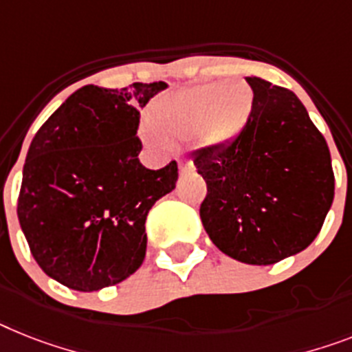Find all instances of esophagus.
I'll list each match as a JSON object with an SVG mask.
<instances>
[{"mask_svg": "<svg viewBox=\"0 0 352 352\" xmlns=\"http://www.w3.org/2000/svg\"><path fill=\"white\" fill-rule=\"evenodd\" d=\"M178 167H179V173H182V174L194 170V164H192V162H188V160H179Z\"/></svg>", "mask_w": 352, "mask_h": 352, "instance_id": "esophagus-1", "label": "esophagus"}]
</instances>
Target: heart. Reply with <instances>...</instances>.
I'll return each mask as SVG.
<instances>
[{
    "label": "heart",
    "mask_w": 352,
    "mask_h": 352,
    "mask_svg": "<svg viewBox=\"0 0 352 352\" xmlns=\"http://www.w3.org/2000/svg\"><path fill=\"white\" fill-rule=\"evenodd\" d=\"M255 106V93L246 80L205 82L167 93L151 104L144 136L155 147L185 140L196 133L205 147H225L246 129Z\"/></svg>",
    "instance_id": "heart-1"
}]
</instances>
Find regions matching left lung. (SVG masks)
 <instances>
[{
    "instance_id": "8db88e82",
    "label": "left lung",
    "mask_w": 352,
    "mask_h": 352,
    "mask_svg": "<svg viewBox=\"0 0 352 352\" xmlns=\"http://www.w3.org/2000/svg\"><path fill=\"white\" fill-rule=\"evenodd\" d=\"M255 106L246 129L225 147L194 155L207 182L199 207L208 237L246 264H275L311 245L335 197L326 138L297 95L246 77Z\"/></svg>"
}]
</instances>
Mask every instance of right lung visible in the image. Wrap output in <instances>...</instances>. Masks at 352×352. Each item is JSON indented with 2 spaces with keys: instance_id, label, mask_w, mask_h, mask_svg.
<instances>
[{
  "instance_id": "obj_1",
  "label": "right lung",
  "mask_w": 352,
  "mask_h": 352,
  "mask_svg": "<svg viewBox=\"0 0 352 352\" xmlns=\"http://www.w3.org/2000/svg\"><path fill=\"white\" fill-rule=\"evenodd\" d=\"M167 88L82 86L41 126L23 167L17 217L36 263L77 292L122 283L140 268L145 219L176 187L178 165L140 164V109Z\"/></svg>"
}]
</instances>
